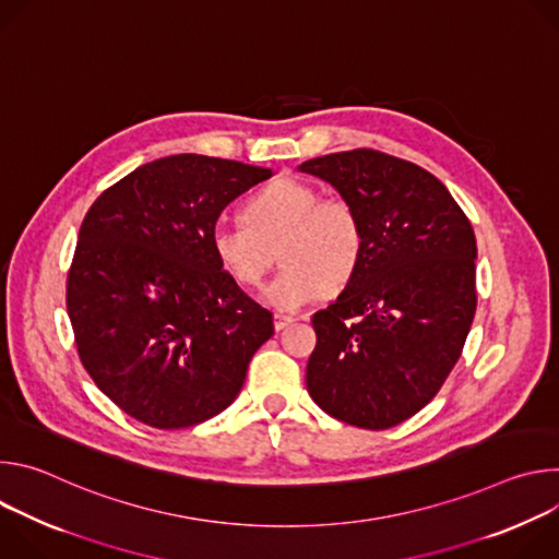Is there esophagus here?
<instances>
[{
	"label": "esophagus",
	"instance_id": "34e87169",
	"mask_svg": "<svg viewBox=\"0 0 559 559\" xmlns=\"http://www.w3.org/2000/svg\"><path fill=\"white\" fill-rule=\"evenodd\" d=\"M292 323H294L292 316H285V313H276V316H274V330H276V332L289 328Z\"/></svg>",
	"mask_w": 559,
	"mask_h": 559
}]
</instances>
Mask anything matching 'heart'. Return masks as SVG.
<instances>
[{"instance_id": "b5f03b06", "label": "heart", "mask_w": 559, "mask_h": 559, "mask_svg": "<svg viewBox=\"0 0 559 559\" xmlns=\"http://www.w3.org/2000/svg\"><path fill=\"white\" fill-rule=\"evenodd\" d=\"M241 223L216 225L210 252L234 283L257 287L276 250L283 272L263 298L278 311H298L328 289L347 285L362 259L365 234L352 203L323 199L296 179H278L257 192L243 205Z\"/></svg>"}]
</instances>
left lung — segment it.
<instances>
[{
    "mask_svg": "<svg viewBox=\"0 0 559 559\" xmlns=\"http://www.w3.org/2000/svg\"><path fill=\"white\" fill-rule=\"evenodd\" d=\"M356 210L365 250L341 296L316 311L307 391L336 420L389 429L418 414L455 367L475 313V234L427 170L376 150L309 158Z\"/></svg>",
    "mask_w": 559,
    "mask_h": 559,
    "instance_id": "1",
    "label": "left lung"
}]
</instances>
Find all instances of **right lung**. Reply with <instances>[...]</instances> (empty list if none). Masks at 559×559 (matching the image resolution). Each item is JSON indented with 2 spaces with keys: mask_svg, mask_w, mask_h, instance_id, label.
Wrapping results in <instances>:
<instances>
[{
  "mask_svg": "<svg viewBox=\"0 0 559 559\" xmlns=\"http://www.w3.org/2000/svg\"><path fill=\"white\" fill-rule=\"evenodd\" d=\"M270 168L173 154L108 188L88 210L66 305L84 367L128 416L186 429L227 409L272 313L214 261L221 212Z\"/></svg>",
  "mask_w": 559,
  "mask_h": 559,
  "instance_id": "right-lung-1",
  "label": "right lung"
}]
</instances>
